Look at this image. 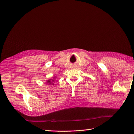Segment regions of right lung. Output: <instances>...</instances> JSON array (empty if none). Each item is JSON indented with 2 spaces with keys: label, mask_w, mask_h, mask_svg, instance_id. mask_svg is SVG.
Returning <instances> with one entry per match:
<instances>
[{
  "label": "right lung",
  "mask_w": 134,
  "mask_h": 134,
  "mask_svg": "<svg viewBox=\"0 0 134 134\" xmlns=\"http://www.w3.org/2000/svg\"><path fill=\"white\" fill-rule=\"evenodd\" d=\"M53 82H54V79H49V80H48L47 81V84H48L49 85H50L51 84H54V83H52Z\"/></svg>",
  "instance_id": "obj_1"
}]
</instances>
